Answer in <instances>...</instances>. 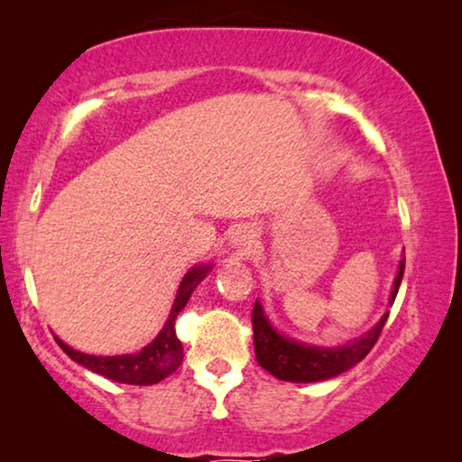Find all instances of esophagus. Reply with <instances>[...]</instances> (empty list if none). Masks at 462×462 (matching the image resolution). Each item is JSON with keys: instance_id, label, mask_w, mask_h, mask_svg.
Masks as SVG:
<instances>
[{"instance_id": "obj_1", "label": "esophagus", "mask_w": 462, "mask_h": 462, "mask_svg": "<svg viewBox=\"0 0 462 462\" xmlns=\"http://www.w3.org/2000/svg\"><path fill=\"white\" fill-rule=\"evenodd\" d=\"M254 239L256 236L250 226H239V229L231 236V245L242 252V254H245V252H250L252 245H254Z\"/></svg>"}]
</instances>
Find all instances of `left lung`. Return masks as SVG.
<instances>
[{"label":"left lung","mask_w":462,"mask_h":462,"mask_svg":"<svg viewBox=\"0 0 462 462\" xmlns=\"http://www.w3.org/2000/svg\"><path fill=\"white\" fill-rule=\"evenodd\" d=\"M403 269H406V258H402L397 275L391 290L389 305H393L397 290H400ZM389 318V311L372 326L368 332H364L359 338H353L349 343L338 346H321L307 345L300 340H294L277 330L271 324L267 313L256 299L254 311H252V328H254V353L258 364L264 370L271 372L275 378L288 383H319L343 374L353 365L362 362L368 356L372 346L381 337L384 321Z\"/></svg>","instance_id":"1"}]
</instances>
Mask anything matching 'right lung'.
I'll use <instances>...</instances> for the list:
<instances>
[{"mask_svg": "<svg viewBox=\"0 0 462 462\" xmlns=\"http://www.w3.org/2000/svg\"><path fill=\"white\" fill-rule=\"evenodd\" d=\"M212 263L208 264H195L182 277L179 290H176V299L170 309V315L166 324L160 330V334L151 340L147 346H143L138 353H125V356H88L73 346H69L65 340L59 337L56 343L62 351L67 353L73 362L84 365L90 372L109 378V381L124 383V384H155L163 381V378L172 374L182 362V345L176 338L174 321L179 313L185 309V305L191 299L193 290L199 286L201 280L210 273Z\"/></svg>", "mask_w": 462, "mask_h": 462, "instance_id": "1", "label": "right lung"}]
</instances>
